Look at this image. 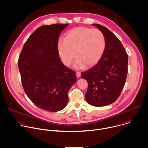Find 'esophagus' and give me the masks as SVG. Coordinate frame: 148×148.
<instances>
[{"label": "esophagus", "instance_id": "obj_1", "mask_svg": "<svg viewBox=\"0 0 148 148\" xmlns=\"http://www.w3.org/2000/svg\"><path fill=\"white\" fill-rule=\"evenodd\" d=\"M75 74H76V76H77V78H79L81 75V73L79 71H76Z\"/></svg>", "mask_w": 148, "mask_h": 148}]
</instances>
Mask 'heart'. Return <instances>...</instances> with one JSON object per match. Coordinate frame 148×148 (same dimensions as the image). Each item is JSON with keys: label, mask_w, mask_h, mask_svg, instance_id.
<instances>
[{"label": "heart", "mask_w": 148, "mask_h": 148, "mask_svg": "<svg viewBox=\"0 0 148 148\" xmlns=\"http://www.w3.org/2000/svg\"><path fill=\"white\" fill-rule=\"evenodd\" d=\"M106 47L104 34L98 29L80 27L67 33L58 42V48L63 63L70 66L75 57V67H90L102 57Z\"/></svg>", "instance_id": "heart-1"}]
</instances>
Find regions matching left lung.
Masks as SVG:
<instances>
[{
    "label": "left lung",
    "mask_w": 148,
    "mask_h": 148,
    "mask_svg": "<svg viewBox=\"0 0 148 148\" xmlns=\"http://www.w3.org/2000/svg\"><path fill=\"white\" fill-rule=\"evenodd\" d=\"M105 35L106 47L99 61L82 72L88 84L86 102L94 106H105L120 96L128 73V55L120 40L105 27L93 24Z\"/></svg>",
    "instance_id": "1"
}]
</instances>
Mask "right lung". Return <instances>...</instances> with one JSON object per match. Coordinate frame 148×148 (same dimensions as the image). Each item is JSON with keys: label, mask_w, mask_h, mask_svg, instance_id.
Instances as JSON below:
<instances>
[{"label": "right lung", "mask_w": 148, "mask_h": 148, "mask_svg": "<svg viewBox=\"0 0 148 148\" xmlns=\"http://www.w3.org/2000/svg\"><path fill=\"white\" fill-rule=\"evenodd\" d=\"M67 25L55 24L38 28L25 42L18 60L26 95L37 107L49 112L66 107L68 92L77 81L75 72L59 57V35Z\"/></svg>", "instance_id": "right-lung-1"}]
</instances>
